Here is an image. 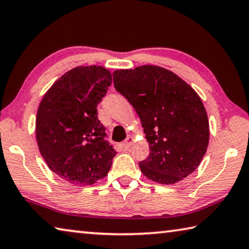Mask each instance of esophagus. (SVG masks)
<instances>
[{
	"mask_svg": "<svg viewBox=\"0 0 249 249\" xmlns=\"http://www.w3.org/2000/svg\"><path fill=\"white\" fill-rule=\"evenodd\" d=\"M133 142H134V138L129 136L126 138V141L123 142V144H122V146H123L124 149H128V148H130V146L133 145Z\"/></svg>",
	"mask_w": 249,
	"mask_h": 249,
	"instance_id": "esophagus-1",
	"label": "esophagus"
}]
</instances>
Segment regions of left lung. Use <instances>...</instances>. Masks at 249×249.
<instances>
[{"mask_svg": "<svg viewBox=\"0 0 249 249\" xmlns=\"http://www.w3.org/2000/svg\"><path fill=\"white\" fill-rule=\"evenodd\" d=\"M113 82L140 116L150 154L140 162L147 178L174 184L191 175L209 145L208 114L196 92L158 66L115 70Z\"/></svg>", "mask_w": 249, "mask_h": 249, "instance_id": "8db88e82", "label": "left lung"}]
</instances>
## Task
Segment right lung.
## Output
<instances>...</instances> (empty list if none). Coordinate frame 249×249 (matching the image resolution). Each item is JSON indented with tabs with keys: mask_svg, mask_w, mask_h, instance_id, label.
Returning a JSON list of instances; mask_svg holds the SVG:
<instances>
[{
	"mask_svg": "<svg viewBox=\"0 0 249 249\" xmlns=\"http://www.w3.org/2000/svg\"><path fill=\"white\" fill-rule=\"evenodd\" d=\"M112 84L101 66L75 67L46 92L36 117V140L50 170L68 182L91 185L107 177L116 151L105 141L96 107Z\"/></svg>",
	"mask_w": 249,
	"mask_h": 249,
	"instance_id": "obj_1",
	"label": "right lung"
}]
</instances>
